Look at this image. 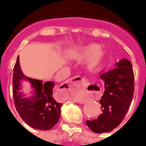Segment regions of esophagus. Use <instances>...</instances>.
Returning a JSON list of instances; mask_svg holds the SVG:
<instances>
[{
  "instance_id": "esophagus-1",
  "label": "esophagus",
  "mask_w": 146,
  "mask_h": 146,
  "mask_svg": "<svg viewBox=\"0 0 146 146\" xmlns=\"http://www.w3.org/2000/svg\"><path fill=\"white\" fill-rule=\"evenodd\" d=\"M76 82L84 83L85 82V78L81 77V76H74V77H72L71 79L68 80L66 82L62 84V87L64 88V89H70L73 87V84Z\"/></svg>"
}]
</instances>
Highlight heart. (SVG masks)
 <instances>
[{"instance_id": "obj_1", "label": "heart", "mask_w": 146, "mask_h": 146, "mask_svg": "<svg viewBox=\"0 0 146 146\" xmlns=\"http://www.w3.org/2000/svg\"><path fill=\"white\" fill-rule=\"evenodd\" d=\"M66 57L74 60L85 59V64L89 69H94L102 63L106 52L98 44H88L75 46L65 51Z\"/></svg>"}]
</instances>
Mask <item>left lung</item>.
<instances>
[{
    "instance_id": "obj_1",
    "label": "left lung",
    "mask_w": 146,
    "mask_h": 146,
    "mask_svg": "<svg viewBox=\"0 0 146 146\" xmlns=\"http://www.w3.org/2000/svg\"><path fill=\"white\" fill-rule=\"evenodd\" d=\"M115 66L113 70L99 73L105 84L104 94L99 101L102 113L98 119L86 122L95 133L111 131L118 127L131 103L135 83L131 62L123 58Z\"/></svg>"
}]
</instances>
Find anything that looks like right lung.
Segmentation results:
<instances>
[{"mask_svg": "<svg viewBox=\"0 0 146 146\" xmlns=\"http://www.w3.org/2000/svg\"><path fill=\"white\" fill-rule=\"evenodd\" d=\"M13 73V98L17 112L27 124L33 128L48 131L58 121L62 103L53 97L54 84L51 81L43 83L40 80L27 77L20 68L19 56ZM24 80L31 84L33 95L26 97L20 90Z\"/></svg>", "mask_w": 146, "mask_h": 146, "instance_id": "right-lung-1", "label": "right lung"}]
</instances>
